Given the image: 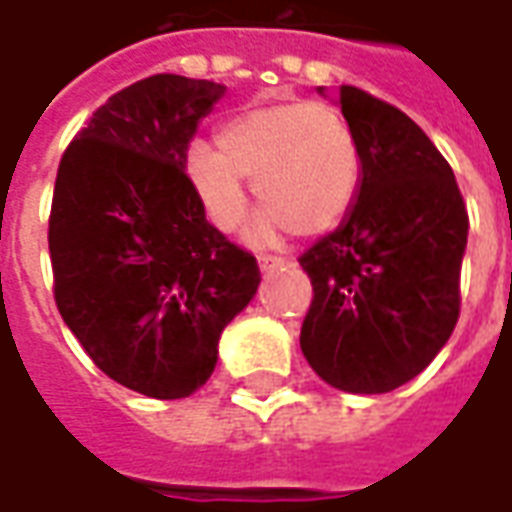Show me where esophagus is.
<instances>
[{"mask_svg": "<svg viewBox=\"0 0 512 512\" xmlns=\"http://www.w3.org/2000/svg\"><path fill=\"white\" fill-rule=\"evenodd\" d=\"M257 263H260V271H263V274H271V271L291 266V260H285V257H271V255L257 257Z\"/></svg>", "mask_w": 512, "mask_h": 512, "instance_id": "obj_1", "label": "esophagus"}]
</instances>
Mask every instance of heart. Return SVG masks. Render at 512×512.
<instances>
[{
	"instance_id": "b5f03b06",
	"label": "heart",
	"mask_w": 512,
	"mask_h": 512,
	"mask_svg": "<svg viewBox=\"0 0 512 512\" xmlns=\"http://www.w3.org/2000/svg\"><path fill=\"white\" fill-rule=\"evenodd\" d=\"M187 176L218 229H235L249 207L246 179L266 210L249 227V241L271 243L285 227L322 235L353 207L361 159L350 125L325 103L291 100L241 111L221 128V148L193 142Z\"/></svg>"
}]
</instances>
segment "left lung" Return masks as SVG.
Returning <instances> with one entry per match:
<instances>
[{"instance_id": "1", "label": "left lung", "mask_w": 512, "mask_h": 512, "mask_svg": "<svg viewBox=\"0 0 512 512\" xmlns=\"http://www.w3.org/2000/svg\"><path fill=\"white\" fill-rule=\"evenodd\" d=\"M339 106L361 182L342 224L300 257L314 285L300 347L330 387L381 395L423 373L457 325L468 212L415 120L356 86Z\"/></svg>"}]
</instances>
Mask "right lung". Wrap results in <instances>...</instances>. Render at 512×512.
<instances>
[{
  "label": "right lung",
  "mask_w": 512,
  "mask_h": 512,
  "mask_svg": "<svg viewBox=\"0 0 512 512\" xmlns=\"http://www.w3.org/2000/svg\"><path fill=\"white\" fill-rule=\"evenodd\" d=\"M227 86L154 75L95 111L58 165L55 305L103 373L176 401L207 384L218 339L252 302L257 260L204 215L187 148Z\"/></svg>",
  "instance_id": "add662e5"
}]
</instances>
